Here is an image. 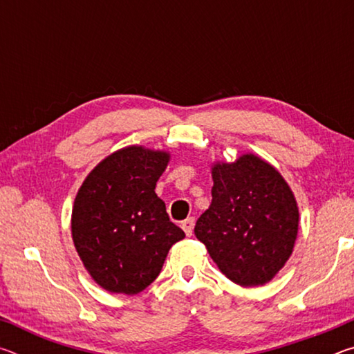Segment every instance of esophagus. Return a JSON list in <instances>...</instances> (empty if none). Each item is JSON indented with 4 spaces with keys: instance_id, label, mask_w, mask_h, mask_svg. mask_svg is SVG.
Instances as JSON below:
<instances>
[{
    "instance_id": "1",
    "label": "esophagus",
    "mask_w": 354,
    "mask_h": 354,
    "mask_svg": "<svg viewBox=\"0 0 354 354\" xmlns=\"http://www.w3.org/2000/svg\"><path fill=\"white\" fill-rule=\"evenodd\" d=\"M181 226H183V230H184V232L185 234H187L189 237L192 236V232H194V226H195V218L194 217H189V218H185L183 223H181Z\"/></svg>"
}]
</instances>
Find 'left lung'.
I'll list each match as a JSON object with an SVG mask.
<instances>
[{
    "mask_svg": "<svg viewBox=\"0 0 354 354\" xmlns=\"http://www.w3.org/2000/svg\"><path fill=\"white\" fill-rule=\"evenodd\" d=\"M212 179V203L196 220V239L232 283H268L295 245L299 215L290 187L254 154L215 164Z\"/></svg>",
    "mask_w": 354,
    "mask_h": 354,
    "instance_id": "8db88e82",
    "label": "left lung"
}]
</instances>
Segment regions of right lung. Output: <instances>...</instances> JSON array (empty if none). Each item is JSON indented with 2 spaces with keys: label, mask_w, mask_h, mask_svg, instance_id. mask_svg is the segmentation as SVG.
I'll list each match as a JSON object with an SVG mask.
<instances>
[{
  "label": "right lung",
  "mask_w": 354,
  "mask_h": 354,
  "mask_svg": "<svg viewBox=\"0 0 354 354\" xmlns=\"http://www.w3.org/2000/svg\"><path fill=\"white\" fill-rule=\"evenodd\" d=\"M169 159L143 147L118 149L77 190L71 236L84 267L106 290L142 292L162 270L171 245L185 237L154 192Z\"/></svg>",
  "instance_id": "1"
}]
</instances>
